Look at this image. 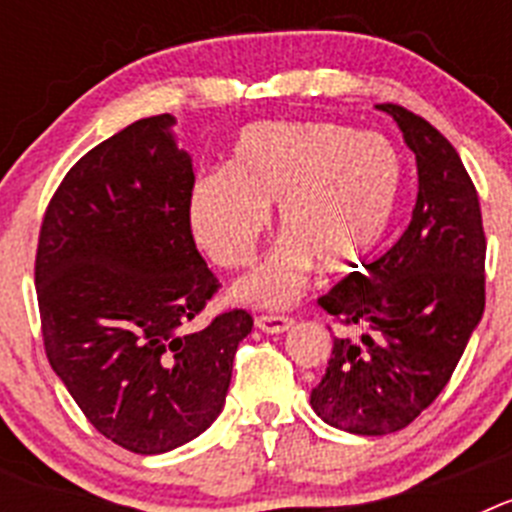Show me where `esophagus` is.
<instances>
[{"mask_svg":"<svg viewBox=\"0 0 512 512\" xmlns=\"http://www.w3.org/2000/svg\"><path fill=\"white\" fill-rule=\"evenodd\" d=\"M295 320L287 318V315H259L256 318V325H259L264 333H284V330L292 328Z\"/></svg>","mask_w":512,"mask_h":512,"instance_id":"1","label":"esophagus"}]
</instances>
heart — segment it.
<instances>
[{
    "label": "heart",
    "mask_w": 512,
    "mask_h": 512,
    "mask_svg": "<svg viewBox=\"0 0 512 512\" xmlns=\"http://www.w3.org/2000/svg\"><path fill=\"white\" fill-rule=\"evenodd\" d=\"M400 187V153L384 135L338 122H261L243 130L230 166L194 176L189 228L217 266L238 269L253 259L269 207L279 205L284 238L235 295L282 307L297 297L312 261L346 271L372 253Z\"/></svg>",
    "instance_id": "b5f03b06"
}]
</instances>
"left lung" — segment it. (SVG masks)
Wrapping results in <instances>:
<instances>
[{
	"mask_svg": "<svg viewBox=\"0 0 512 512\" xmlns=\"http://www.w3.org/2000/svg\"><path fill=\"white\" fill-rule=\"evenodd\" d=\"M400 125L418 164V200L400 241L318 297L343 328L310 392L328 425L384 436L413 423L449 384L485 312V228L459 153L431 122L377 104Z\"/></svg>",
	"mask_w": 512,
	"mask_h": 512,
	"instance_id": "8db88e82",
	"label": "left lung"
}]
</instances>
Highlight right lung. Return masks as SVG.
Wrapping results in <instances>:
<instances>
[{
	"label": "right lung",
	"mask_w": 512,
	"mask_h": 512,
	"mask_svg": "<svg viewBox=\"0 0 512 512\" xmlns=\"http://www.w3.org/2000/svg\"><path fill=\"white\" fill-rule=\"evenodd\" d=\"M171 115L138 120L76 161L40 225L35 292L45 356L89 423L164 454L223 410L246 310L189 328L220 282L189 228L192 158Z\"/></svg>",
	"instance_id": "1"
}]
</instances>
